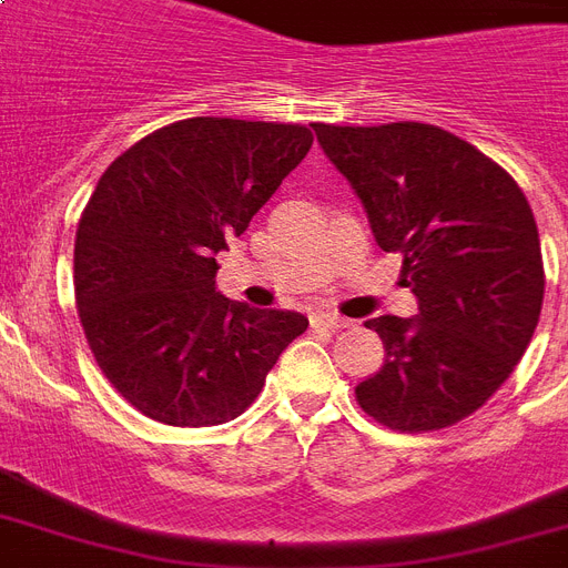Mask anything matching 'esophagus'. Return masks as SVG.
Masks as SVG:
<instances>
[{
	"label": "esophagus",
	"mask_w": 568,
	"mask_h": 568,
	"mask_svg": "<svg viewBox=\"0 0 568 568\" xmlns=\"http://www.w3.org/2000/svg\"><path fill=\"white\" fill-rule=\"evenodd\" d=\"M312 327H324L329 333H338V329L351 327V321L342 318V315H329V312H315L312 315Z\"/></svg>",
	"instance_id": "esophagus-1"
}]
</instances>
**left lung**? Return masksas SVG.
Returning <instances> with one entry per match:
<instances>
[{"instance_id": "obj_1", "label": "left lung", "mask_w": 568, "mask_h": 568, "mask_svg": "<svg viewBox=\"0 0 568 568\" xmlns=\"http://www.w3.org/2000/svg\"><path fill=\"white\" fill-rule=\"evenodd\" d=\"M363 200L386 253L404 256L415 318L365 321L386 359L356 404L388 430L427 433L480 409L539 324L546 271L528 196L477 146L430 123H312Z\"/></svg>"}]
</instances>
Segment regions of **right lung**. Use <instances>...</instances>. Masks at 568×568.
Wrapping results in <instances>:
<instances>
[{
	"label": "right lung",
	"instance_id": "1",
	"mask_svg": "<svg viewBox=\"0 0 568 568\" xmlns=\"http://www.w3.org/2000/svg\"><path fill=\"white\" fill-rule=\"evenodd\" d=\"M301 123L189 118L105 168L75 230V310L93 359L173 427L239 418L310 321L214 288L217 253L310 153Z\"/></svg>",
	"mask_w": 568,
	"mask_h": 568
}]
</instances>
